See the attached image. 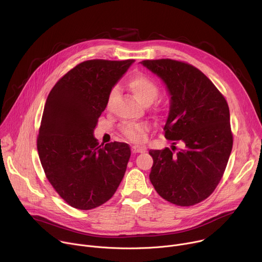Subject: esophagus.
<instances>
[{"label":"esophagus","mask_w":262,"mask_h":262,"mask_svg":"<svg viewBox=\"0 0 262 262\" xmlns=\"http://www.w3.org/2000/svg\"><path fill=\"white\" fill-rule=\"evenodd\" d=\"M132 151H133V154H142V152L146 151V148L135 145V146L132 147Z\"/></svg>","instance_id":"obj_1"}]
</instances>
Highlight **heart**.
Here are the masks:
<instances>
[{
	"label": "heart",
	"instance_id": "obj_1",
	"mask_svg": "<svg viewBox=\"0 0 262 262\" xmlns=\"http://www.w3.org/2000/svg\"><path fill=\"white\" fill-rule=\"evenodd\" d=\"M127 86L136 98L143 104L151 103L159 95V86L144 74H138L127 82ZM118 95L117 87L112 88L106 97V105L111 106ZM123 134L132 141L139 142L144 138L147 125L144 123H128L122 128Z\"/></svg>",
	"mask_w": 262,
	"mask_h": 262
}]
</instances>
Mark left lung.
Instances as JSON below:
<instances>
[{
    "instance_id": "left-lung-1",
    "label": "left lung",
    "mask_w": 262,
    "mask_h": 262,
    "mask_svg": "<svg viewBox=\"0 0 262 262\" xmlns=\"http://www.w3.org/2000/svg\"><path fill=\"white\" fill-rule=\"evenodd\" d=\"M140 63L162 80L169 93L165 138L184 145L176 154L169 148L149 151L154 159L149 178L165 200L180 206L199 203L216 188L232 150L227 101L190 64L171 59Z\"/></svg>"
}]
</instances>
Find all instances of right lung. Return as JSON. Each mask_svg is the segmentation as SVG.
Segmentation results:
<instances>
[{
  "instance_id": "obj_1",
  "label": "right lung",
  "mask_w": 262,
  "mask_h": 262,
  "mask_svg": "<svg viewBox=\"0 0 262 262\" xmlns=\"http://www.w3.org/2000/svg\"><path fill=\"white\" fill-rule=\"evenodd\" d=\"M134 62L85 61L60 79L48 96L37 149L49 181L74 208L103 204L124 176L128 145L114 142L101 147L94 129L110 90Z\"/></svg>"
}]
</instances>
